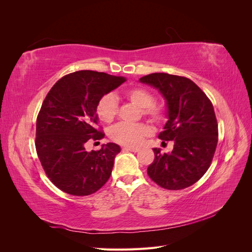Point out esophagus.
Returning <instances> with one entry per match:
<instances>
[{"mask_svg": "<svg viewBox=\"0 0 252 252\" xmlns=\"http://www.w3.org/2000/svg\"><path fill=\"white\" fill-rule=\"evenodd\" d=\"M123 149L128 150V151H132V152H139L140 151V148H138V147H124Z\"/></svg>", "mask_w": 252, "mask_h": 252, "instance_id": "obj_1", "label": "esophagus"}]
</instances>
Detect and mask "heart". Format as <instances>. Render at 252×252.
I'll return each instance as SVG.
<instances>
[{"label": "heart", "instance_id": "b5f03b06", "mask_svg": "<svg viewBox=\"0 0 252 252\" xmlns=\"http://www.w3.org/2000/svg\"><path fill=\"white\" fill-rule=\"evenodd\" d=\"M124 96L128 101L132 102L138 107L142 108L144 116L149 117L152 121L161 122L164 119V110L154 103V95L144 88L134 87L126 90ZM118 101L111 94H105L97 103L96 114L104 123H110L117 116ZM151 133L149 126L143 123L127 124L119 123L110 129V138L118 144L124 146H136L146 135Z\"/></svg>", "mask_w": 252, "mask_h": 252}]
</instances>
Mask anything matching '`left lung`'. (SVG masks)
I'll use <instances>...</instances> for the list:
<instances>
[{"label": "left lung", "instance_id": "obj_1", "mask_svg": "<svg viewBox=\"0 0 252 252\" xmlns=\"http://www.w3.org/2000/svg\"><path fill=\"white\" fill-rule=\"evenodd\" d=\"M139 81L164 97L168 121L158 139L174 144L169 154L154 148L149 178L169 190L193 185L208 170L218 144V122L210 100L195 83L179 75L151 73Z\"/></svg>", "mask_w": 252, "mask_h": 252}]
</instances>
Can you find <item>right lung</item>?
Instances as JSON below:
<instances>
[{"label": "right lung", "mask_w": 252, "mask_h": 252, "mask_svg": "<svg viewBox=\"0 0 252 252\" xmlns=\"http://www.w3.org/2000/svg\"><path fill=\"white\" fill-rule=\"evenodd\" d=\"M125 81L105 72L75 71L60 79L45 97L36 119V154L62 191L89 195L110 178L121 147L107 143L97 151H86L85 144L104 138L96 129L97 103Z\"/></svg>", "instance_id": "right-lung-1"}]
</instances>
